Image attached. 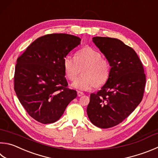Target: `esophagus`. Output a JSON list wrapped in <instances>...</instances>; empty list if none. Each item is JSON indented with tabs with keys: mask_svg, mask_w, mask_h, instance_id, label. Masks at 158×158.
<instances>
[{
	"mask_svg": "<svg viewBox=\"0 0 158 158\" xmlns=\"http://www.w3.org/2000/svg\"><path fill=\"white\" fill-rule=\"evenodd\" d=\"M84 93H83V92H81V91H77V95H78V97H81L82 95H84Z\"/></svg>",
	"mask_w": 158,
	"mask_h": 158,
	"instance_id": "esophagus-1",
	"label": "esophagus"
}]
</instances>
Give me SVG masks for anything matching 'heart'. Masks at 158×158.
Segmentation results:
<instances>
[{"instance_id":"obj_1","label":"heart","mask_w":158,"mask_h":158,"mask_svg":"<svg viewBox=\"0 0 158 158\" xmlns=\"http://www.w3.org/2000/svg\"><path fill=\"white\" fill-rule=\"evenodd\" d=\"M64 72L67 78L74 81L83 70L84 76L77 79L72 87L86 90L102 85L108 81L110 76V65L106 59L102 58L98 50L90 47H85L75 54V58L70 55L64 57L63 61Z\"/></svg>"}]
</instances>
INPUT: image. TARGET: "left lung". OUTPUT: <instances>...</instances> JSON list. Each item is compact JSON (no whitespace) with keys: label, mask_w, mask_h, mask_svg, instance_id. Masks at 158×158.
Returning <instances> with one entry per match:
<instances>
[{"label":"left lung","mask_w":158,"mask_h":158,"mask_svg":"<svg viewBox=\"0 0 158 158\" xmlns=\"http://www.w3.org/2000/svg\"><path fill=\"white\" fill-rule=\"evenodd\" d=\"M93 41L110 65L108 81L97 93L90 94L89 119L96 127H114L133 113L141 102L146 84L144 68L133 48L122 41L95 36Z\"/></svg>","instance_id":"left-lung-1"}]
</instances>
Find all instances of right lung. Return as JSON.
Returning <instances> with one entry per match:
<instances>
[{
    "label": "right lung",
    "mask_w": 158,
    "mask_h": 158,
    "mask_svg": "<svg viewBox=\"0 0 158 158\" xmlns=\"http://www.w3.org/2000/svg\"><path fill=\"white\" fill-rule=\"evenodd\" d=\"M80 44L81 39L71 34H47L31 43L17 59L14 90L37 122H56L77 97V91L67 88L63 61Z\"/></svg>",
    "instance_id": "1"
}]
</instances>
